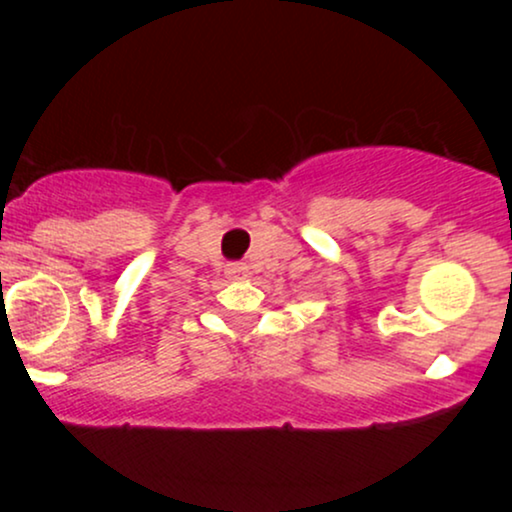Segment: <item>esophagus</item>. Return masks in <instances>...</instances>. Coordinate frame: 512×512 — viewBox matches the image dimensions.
<instances>
[{
	"label": "esophagus",
	"instance_id": "obj_1",
	"mask_svg": "<svg viewBox=\"0 0 512 512\" xmlns=\"http://www.w3.org/2000/svg\"><path fill=\"white\" fill-rule=\"evenodd\" d=\"M226 272H228V276H233V279H243V276L248 274V267H245L243 262H231L226 267Z\"/></svg>",
	"mask_w": 512,
	"mask_h": 512
}]
</instances>
